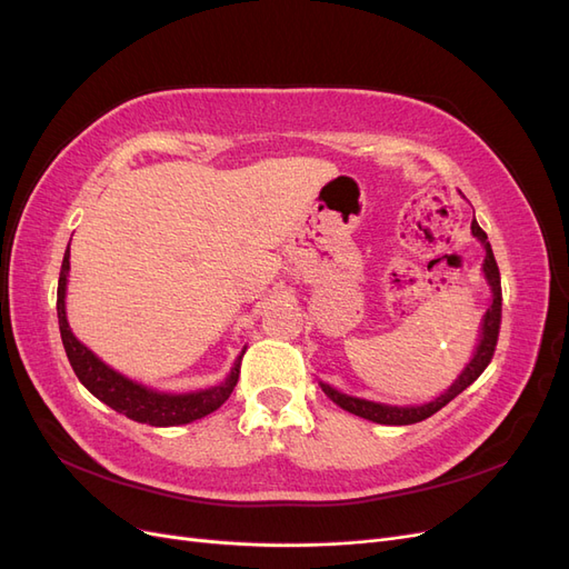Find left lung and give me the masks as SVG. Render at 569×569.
<instances>
[{
    "label": "left lung",
    "mask_w": 569,
    "mask_h": 569,
    "mask_svg": "<svg viewBox=\"0 0 569 569\" xmlns=\"http://www.w3.org/2000/svg\"><path fill=\"white\" fill-rule=\"evenodd\" d=\"M472 234L477 239H481V244L487 249V258H485V274L491 284V308L485 316V325H481V339H479V347L475 351V358L470 360V366L460 372L458 380L453 382V387L441 393L439 399H435L432 403H425V406H416V408H396V406H382V403H372V401H363V399H353V396L347 393H339L332 387L322 385V391L327 393V399L335 401L339 408L353 412L358 418H366L372 422H380V425H412V422H420L427 420L429 416H435L437 410H441L446 403L453 401L458 393H462L468 389L477 377L487 370V366L491 363L493 351H496V343H498V332H501V311H503V295H501V272H498L496 266V258L491 251V244L487 242V232L477 226V220H472Z\"/></svg>",
    "instance_id": "obj_1"
}]
</instances>
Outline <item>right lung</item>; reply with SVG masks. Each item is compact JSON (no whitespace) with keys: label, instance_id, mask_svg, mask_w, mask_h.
<instances>
[{"label":"right lung","instance_id":"obj_1","mask_svg":"<svg viewBox=\"0 0 569 569\" xmlns=\"http://www.w3.org/2000/svg\"><path fill=\"white\" fill-rule=\"evenodd\" d=\"M71 249H66L63 263L59 272V289H57V313H59V330L61 341L68 360H71V368L78 375V380L92 391L99 401H104L113 410L123 412L126 418L134 422H144L151 427H173V425H187L192 420H199L209 412L218 410L222 403L230 399V393L239 380V368H242V356L237 358L232 372L228 380L203 389L194 393H159L151 391L142 385H137L128 377L118 375L109 366L101 363V360L73 337L71 327L66 320V274L71 270Z\"/></svg>","mask_w":569,"mask_h":569}]
</instances>
